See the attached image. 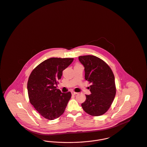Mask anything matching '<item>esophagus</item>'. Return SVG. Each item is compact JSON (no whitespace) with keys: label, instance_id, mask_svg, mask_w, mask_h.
<instances>
[{"label":"esophagus","instance_id":"34e87169","mask_svg":"<svg viewBox=\"0 0 147 147\" xmlns=\"http://www.w3.org/2000/svg\"><path fill=\"white\" fill-rule=\"evenodd\" d=\"M71 94H72L73 95H76V94H77L78 93H77V92H74V91H71Z\"/></svg>","mask_w":147,"mask_h":147}]
</instances>
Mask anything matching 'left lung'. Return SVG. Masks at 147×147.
<instances>
[{"label":"left lung","instance_id":"left-lung-1","mask_svg":"<svg viewBox=\"0 0 147 147\" xmlns=\"http://www.w3.org/2000/svg\"><path fill=\"white\" fill-rule=\"evenodd\" d=\"M83 65L85 79L92 83L90 95L82 107L86 113L93 116H101L107 111L115 97V77L110 67L101 59L93 55L79 57Z\"/></svg>","mask_w":147,"mask_h":147}]
</instances>
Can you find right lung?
Wrapping results in <instances>:
<instances>
[{"instance_id": "1", "label": "right lung", "mask_w": 147, "mask_h": 147, "mask_svg": "<svg viewBox=\"0 0 147 147\" xmlns=\"http://www.w3.org/2000/svg\"><path fill=\"white\" fill-rule=\"evenodd\" d=\"M73 58L51 57L40 63L31 72L27 82L30 103L42 116L54 120L64 113L71 98L70 92L62 93L55 86L63 71Z\"/></svg>"}]
</instances>
